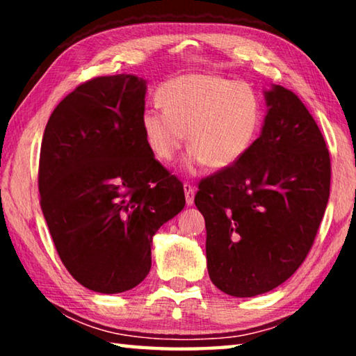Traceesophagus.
Listing matches in <instances>:
<instances>
[{
    "label": "esophagus",
    "instance_id": "obj_1",
    "mask_svg": "<svg viewBox=\"0 0 356 356\" xmlns=\"http://www.w3.org/2000/svg\"><path fill=\"white\" fill-rule=\"evenodd\" d=\"M184 191L186 206H193V204H195V188H193L190 184H184Z\"/></svg>",
    "mask_w": 356,
    "mask_h": 356
}]
</instances>
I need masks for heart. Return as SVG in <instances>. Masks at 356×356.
Segmentation results:
<instances>
[{
	"label": "heart",
	"instance_id": "heart-1",
	"mask_svg": "<svg viewBox=\"0 0 356 356\" xmlns=\"http://www.w3.org/2000/svg\"><path fill=\"white\" fill-rule=\"evenodd\" d=\"M160 108H146L141 130L156 159L170 161L186 141L182 160L186 174L209 165L226 170L236 165L254 143L262 110L248 84L212 74H186L161 84Z\"/></svg>",
	"mask_w": 356,
	"mask_h": 356
}]
</instances>
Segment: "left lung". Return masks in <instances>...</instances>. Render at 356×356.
Returning <instances> with one entry per match:
<instances>
[{
    "mask_svg": "<svg viewBox=\"0 0 356 356\" xmlns=\"http://www.w3.org/2000/svg\"><path fill=\"white\" fill-rule=\"evenodd\" d=\"M262 130L242 159L201 180L207 270L232 297L273 291L308 254L330 197V154L316 120L289 89L264 91Z\"/></svg>",
    "mask_w": 356,
    "mask_h": 356,
    "instance_id": "1",
    "label": "left lung"
}]
</instances>
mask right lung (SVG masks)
Segmentation results:
<instances>
[{
	"instance_id": "1",
	"label": "right lung",
	"mask_w": 356,
	"mask_h": 356,
	"mask_svg": "<svg viewBox=\"0 0 356 356\" xmlns=\"http://www.w3.org/2000/svg\"><path fill=\"white\" fill-rule=\"evenodd\" d=\"M146 91L131 74L94 78L55 108L42 138V213L65 268L99 293L146 278L154 236L185 206L144 140Z\"/></svg>"
}]
</instances>
